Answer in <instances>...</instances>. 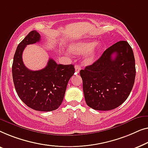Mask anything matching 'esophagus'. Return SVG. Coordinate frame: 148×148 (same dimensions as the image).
I'll list each match as a JSON object with an SVG mask.
<instances>
[{
    "label": "esophagus",
    "instance_id": "1",
    "mask_svg": "<svg viewBox=\"0 0 148 148\" xmlns=\"http://www.w3.org/2000/svg\"><path fill=\"white\" fill-rule=\"evenodd\" d=\"M80 70H81V67L80 66L76 65V66H75V72H76V74L79 73V72H80Z\"/></svg>",
    "mask_w": 148,
    "mask_h": 148
}]
</instances>
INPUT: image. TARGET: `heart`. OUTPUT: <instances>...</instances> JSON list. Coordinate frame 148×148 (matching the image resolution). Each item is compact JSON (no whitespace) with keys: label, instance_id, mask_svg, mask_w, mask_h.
I'll return each instance as SVG.
<instances>
[{"label":"heart","instance_id":"b5f03b06","mask_svg":"<svg viewBox=\"0 0 148 148\" xmlns=\"http://www.w3.org/2000/svg\"><path fill=\"white\" fill-rule=\"evenodd\" d=\"M101 49V43H97L95 41H78L71 43L68 47V51L73 54L81 55L86 53L83 60V62L86 65L94 63Z\"/></svg>","mask_w":148,"mask_h":148}]
</instances>
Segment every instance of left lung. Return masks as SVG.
Returning <instances> with one entry per match:
<instances>
[{
  "label": "left lung",
  "mask_w": 148,
  "mask_h": 148,
  "mask_svg": "<svg viewBox=\"0 0 148 148\" xmlns=\"http://www.w3.org/2000/svg\"><path fill=\"white\" fill-rule=\"evenodd\" d=\"M136 73L134 52L127 41L111 45L92 65L80 70L87 105L98 111L118 107L130 95Z\"/></svg>",
  "instance_id": "left-lung-1"
}]
</instances>
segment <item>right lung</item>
Masks as SVG:
<instances>
[{"instance_id":"add662e5","label":"right lung","mask_w":148,"mask_h":148,"mask_svg":"<svg viewBox=\"0 0 148 148\" xmlns=\"http://www.w3.org/2000/svg\"><path fill=\"white\" fill-rule=\"evenodd\" d=\"M40 40V35L36 31L31 32L23 39L14 55L12 74L14 88L21 100L35 111L47 112L61 105L68 82L75 69L72 64H58L49 58L43 69L29 70L23 62V52L27 45Z\"/></svg>"}]
</instances>
